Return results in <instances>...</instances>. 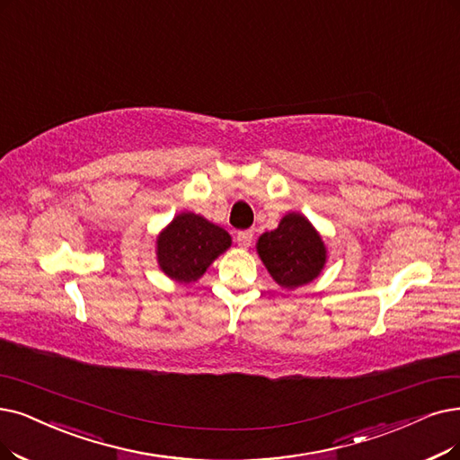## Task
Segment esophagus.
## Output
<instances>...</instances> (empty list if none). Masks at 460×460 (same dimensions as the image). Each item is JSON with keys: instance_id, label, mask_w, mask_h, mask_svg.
<instances>
[{"instance_id": "obj_1", "label": "esophagus", "mask_w": 460, "mask_h": 460, "mask_svg": "<svg viewBox=\"0 0 460 460\" xmlns=\"http://www.w3.org/2000/svg\"><path fill=\"white\" fill-rule=\"evenodd\" d=\"M235 242H237V245H240L242 249L251 247V243H252V232H251V230L237 232V235H235Z\"/></svg>"}]
</instances>
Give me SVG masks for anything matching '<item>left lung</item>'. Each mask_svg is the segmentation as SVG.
I'll list each match as a JSON object with an SVG mask.
<instances>
[{"instance_id": "1", "label": "left lung", "mask_w": 460, "mask_h": 460, "mask_svg": "<svg viewBox=\"0 0 460 460\" xmlns=\"http://www.w3.org/2000/svg\"><path fill=\"white\" fill-rule=\"evenodd\" d=\"M262 264L273 281L294 290L317 279L326 264V245L317 228L302 213H287L279 226L256 242Z\"/></svg>"}]
</instances>
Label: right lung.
<instances>
[{
  "instance_id": "add662e5",
  "label": "right lung",
  "mask_w": 460,
  "mask_h": 460,
  "mask_svg": "<svg viewBox=\"0 0 460 460\" xmlns=\"http://www.w3.org/2000/svg\"><path fill=\"white\" fill-rule=\"evenodd\" d=\"M232 245L230 234L201 215L182 211L156 235L158 268L181 285L196 283Z\"/></svg>"
}]
</instances>
